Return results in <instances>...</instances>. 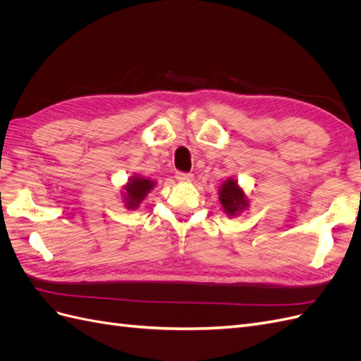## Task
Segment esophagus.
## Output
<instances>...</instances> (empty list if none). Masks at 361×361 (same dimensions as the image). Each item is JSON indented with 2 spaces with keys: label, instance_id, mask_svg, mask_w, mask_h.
Segmentation results:
<instances>
[{
  "label": "esophagus",
  "instance_id": "1",
  "mask_svg": "<svg viewBox=\"0 0 361 361\" xmlns=\"http://www.w3.org/2000/svg\"><path fill=\"white\" fill-rule=\"evenodd\" d=\"M191 179H192V174L190 173H182V171L176 173V180L179 182H190Z\"/></svg>",
  "mask_w": 361,
  "mask_h": 361
}]
</instances>
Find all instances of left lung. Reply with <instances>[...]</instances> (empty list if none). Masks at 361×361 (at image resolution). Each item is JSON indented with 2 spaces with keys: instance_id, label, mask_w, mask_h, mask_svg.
Listing matches in <instances>:
<instances>
[{
  "instance_id": "left-lung-1",
  "label": "left lung",
  "mask_w": 361,
  "mask_h": 361,
  "mask_svg": "<svg viewBox=\"0 0 361 361\" xmlns=\"http://www.w3.org/2000/svg\"><path fill=\"white\" fill-rule=\"evenodd\" d=\"M218 200L221 203L224 214L228 216H236L239 214H243L250 206L245 191L233 178L226 179L220 185V190H218Z\"/></svg>"
}]
</instances>
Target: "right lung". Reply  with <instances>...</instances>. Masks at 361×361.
<instances>
[{"label":"right lung","mask_w":361,"mask_h":361,"mask_svg":"<svg viewBox=\"0 0 361 361\" xmlns=\"http://www.w3.org/2000/svg\"><path fill=\"white\" fill-rule=\"evenodd\" d=\"M157 182L149 178L140 176V174H134L128 179V182L123 185L122 190V200L126 209H137L140 203L143 202L147 194L155 188Z\"/></svg>","instance_id":"1"}]
</instances>
